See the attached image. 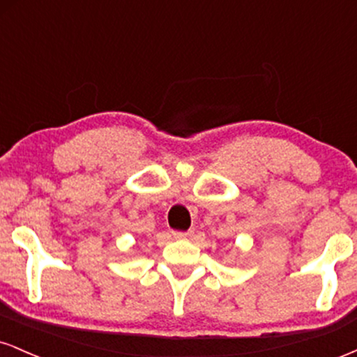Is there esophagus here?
<instances>
[{"mask_svg":"<svg viewBox=\"0 0 357 357\" xmlns=\"http://www.w3.org/2000/svg\"><path fill=\"white\" fill-rule=\"evenodd\" d=\"M188 236H191V231H173V238L176 240H186Z\"/></svg>","mask_w":357,"mask_h":357,"instance_id":"esophagus-1","label":"esophagus"}]
</instances>
